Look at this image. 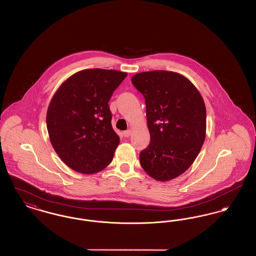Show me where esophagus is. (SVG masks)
Here are the masks:
<instances>
[{
	"instance_id": "34e87169",
	"label": "esophagus",
	"mask_w": 256,
	"mask_h": 256,
	"mask_svg": "<svg viewBox=\"0 0 256 256\" xmlns=\"http://www.w3.org/2000/svg\"><path fill=\"white\" fill-rule=\"evenodd\" d=\"M132 130H128L124 132H122V134H124V137H128V136H132Z\"/></svg>"
}]
</instances>
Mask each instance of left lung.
Instances as JSON below:
<instances>
[{"label":"left lung","mask_w":256,"mask_h":256,"mask_svg":"<svg viewBox=\"0 0 256 256\" xmlns=\"http://www.w3.org/2000/svg\"><path fill=\"white\" fill-rule=\"evenodd\" d=\"M146 104L149 146L142 168L154 180L177 178L196 160L206 136V106L196 86L174 72L152 70L132 77Z\"/></svg>","instance_id":"left-lung-1"}]
</instances>
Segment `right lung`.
I'll return each instance as SVG.
<instances>
[{
    "label": "right lung",
    "instance_id": "add662e5",
    "mask_svg": "<svg viewBox=\"0 0 256 256\" xmlns=\"http://www.w3.org/2000/svg\"><path fill=\"white\" fill-rule=\"evenodd\" d=\"M128 74L90 68L68 77L54 94L46 114L51 144L76 172L94 174L113 160L120 138L108 102Z\"/></svg>",
    "mask_w": 256,
    "mask_h": 256
}]
</instances>
